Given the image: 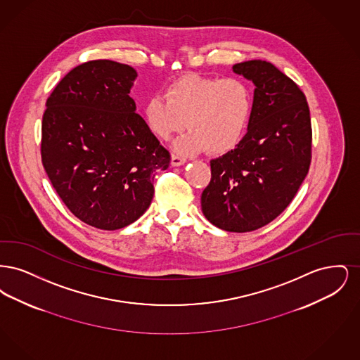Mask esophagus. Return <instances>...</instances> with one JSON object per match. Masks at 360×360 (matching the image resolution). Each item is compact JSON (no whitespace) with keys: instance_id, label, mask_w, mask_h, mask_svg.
<instances>
[{"instance_id":"34e87169","label":"esophagus","mask_w":360,"mask_h":360,"mask_svg":"<svg viewBox=\"0 0 360 360\" xmlns=\"http://www.w3.org/2000/svg\"><path fill=\"white\" fill-rule=\"evenodd\" d=\"M186 162V159L184 156H179V155H172V166L176 167V166H182L184 163Z\"/></svg>"}]
</instances>
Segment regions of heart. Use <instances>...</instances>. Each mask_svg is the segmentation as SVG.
Here are the masks:
<instances>
[{
	"mask_svg": "<svg viewBox=\"0 0 360 360\" xmlns=\"http://www.w3.org/2000/svg\"><path fill=\"white\" fill-rule=\"evenodd\" d=\"M254 112L251 86L240 78L185 75L151 97L143 116L155 136L167 140L188 127L175 141L181 153L225 154L239 144Z\"/></svg>",
	"mask_w": 360,
	"mask_h": 360,
	"instance_id": "obj_1",
	"label": "heart"
}]
</instances>
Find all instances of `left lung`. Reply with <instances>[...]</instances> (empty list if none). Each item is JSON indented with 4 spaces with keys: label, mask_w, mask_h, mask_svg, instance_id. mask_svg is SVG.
Segmentation results:
<instances>
[{
    "label": "left lung",
    "mask_w": 360,
    "mask_h": 360,
    "mask_svg": "<svg viewBox=\"0 0 360 360\" xmlns=\"http://www.w3.org/2000/svg\"><path fill=\"white\" fill-rule=\"evenodd\" d=\"M232 69L254 82V112L236 148L210 160L201 207L217 228L250 232L278 217L304 182L311 124L305 94L273 63L248 60Z\"/></svg>",
    "instance_id": "8db88e82"
}]
</instances>
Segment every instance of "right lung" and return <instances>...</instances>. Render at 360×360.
Here are the masks:
<instances>
[{
	"mask_svg": "<svg viewBox=\"0 0 360 360\" xmlns=\"http://www.w3.org/2000/svg\"><path fill=\"white\" fill-rule=\"evenodd\" d=\"M136 70L90 60L71 70L46 103L41 162L52 186L81 221L120 229L148 209L156 170L170 153L136 113Z\"/></svg>",
	"mask_w": 360,
	"mask_h": 360,
	"instance_id": "1",
	"label": "right lung"
}]
</instances>
